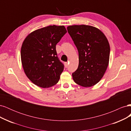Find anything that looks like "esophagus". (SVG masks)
Masks as SVG:
<instances>
[{
  "label": "esophagus",
  "instance_id": "esophagus-1",
  "mask_svg": "<svg viewBox=\"0 0 131 131\" xmlns=\"http://www.w3.org/2000/svg\"><path fill=\"white\" fill-rule=\"evenodd\" d=\"M64 66H65L66 68H67V67H68V62H65L64 63Z\"/></svg>",
  "mask_w": 131,
  "mask_h": 131
}]
</instances>
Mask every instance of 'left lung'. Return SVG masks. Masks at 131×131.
Instances as JSON below:
<instances>
[{"label": "left lung", "instance_id": "1", "mask_svg": "<svg viewBox=\"0 0 131 131\" xmlns=\"http://www.w3.org/2000/svg\"><path fill=\"white\" fill-rule=\"evenodd\" d=\"M67 30L79 52V66L72 74L73 80L82 87L93 86L101 80L108 68V39L101 30L91 26H70Z\"/></svg>", "mask_w": 131, "mask_h": 131}]
</instances>
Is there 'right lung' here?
<instances>
[{
  "label": "right lung",
  "instance_id": "obj_1",
  "mask_svg": "<svg viewBox=\"0 0 131 131\" xmlns=\"http://www.w3.org/2000/svg\"><path fill=\"white\" fill-rule=\"evenodd\" d=\"M67 32L64 26H49L32 31L23 41L22 67L35 85L48 88L58 82L64 66L57 57L56 45Z\"/></svg>",
  "mask_w": 131,
  "mask_h": 131
}]
</instances>
